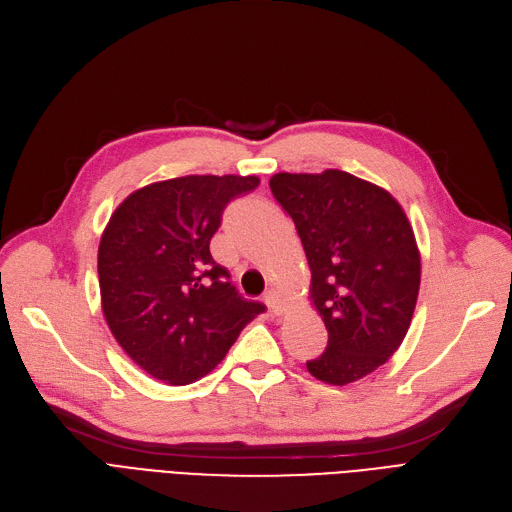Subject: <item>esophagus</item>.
Instances as JSON below:
<instances>
[{
	"instance_id": "obj_1",
	"label": "esophagus",
	"mask_w": 512,
	"mask_h": 512,
	"mask_svg": "<svg viewBox=\"0 0 512 512\" xmlns=\"http://www.w3.org/2000/svg\"><path fill=\"white\" fill-rule=\"evenodd\" d=\"M263 301H265V305H268V309L272 311L274 316H280L284 311V301H282L278 291H268L263 295Z\"/></svg>"
}]
</instances>
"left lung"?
<instances>
[{
  "instance_id": "left-lung-1",
  "label": "left lung",
  "mask_w": 512,
  "mask_h": 512,
  "mask_svg": "<svg viewBox=\"0 0 512 512\" xmlns=\"http://www.w3.org/2000/svg\"><path fill=\"white\" fill-rule=\"evenodd\" d=\"M278 205L293 219L311 270V299L328 345L307 370L347 385L383 366L402 345L420 286L408 217L383 188L351 173H278Z\"/></svg>"
}]
</instances>
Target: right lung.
Returning <instances> with one entry per match:
<instances>
[{"label": "right lung", "mask_w": 512, "mask_h": 512, "mask_svg": "<svg viewBox=\"0 0 512 512\" xmlns=\"http://www.w3.org/2000/svg\"><path fill=\"white\" fill-rule=\"evenodd\" d=\"M257 186L255 175L175 177L136 190L110 217L98 249L104 318L154 379H201L265 311L238 295L209 251L226 207Z\"/></svg>", "instance_id": "obj_1"}]
</instances>
